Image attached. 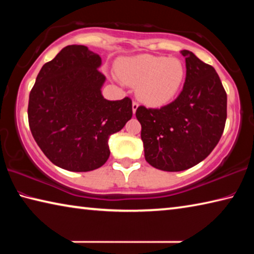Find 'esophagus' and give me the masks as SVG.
Segmentation results:
<instances>
[{"label":"esophagus","instance_id":"obj_1","mask_svg":"<svg viewBox=\"0 0 254 254\" xmlns=\"http://www.w3.org/2000/svg\"><path fill=\"white\" fill-rule=\"evenodd\" d=\"M137 107H139V104H137L136 102L133 101V102H132V111H133V114L135 113V111L137 110Z\"/></svg>","mask_w":254,"mask_h":254}]
</instances>
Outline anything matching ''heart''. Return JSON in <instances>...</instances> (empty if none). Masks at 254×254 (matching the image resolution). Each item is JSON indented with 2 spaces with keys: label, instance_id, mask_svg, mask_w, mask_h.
Segmentation results:
<instances>
[{
  "label": "heart",
  "instance_id": "b5f03b06",
  "mask_svg": "<svg viewBox=\"0 0 254 254\" xmlns=\"http://www.w3.org/2000/svg\"><path fill=\"white\" fill-rule=\"evenodd\" d=\"M117 69L123 81L137 85L140 100L152 106L173 100L185 79V66L177 58L139 55L120 59Z\"/></svg>",
  "mask_w": 254,
  "mask_h": 254
}]
</instances>
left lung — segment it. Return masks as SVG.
I'll return each instance as SVG.
<instances>
[{
	"label": "left lung",
	"instance_id": "obj_1",
	"mask_svg": "<svg viewBox=\"0 0 254 254\" xmlns=\"http://www.w3.org/2000/svg\"><path fill=\"white\" fill-rule=\"evenodd\" d=\"M186 79L178 97L160 109L139 106L144 157L154 168L183 171L203 161L220 141L227 96L214 68L188 50Z\"/></svg>",
	"mask_w": 254,
	"mask_h": 254
}]
</instances>
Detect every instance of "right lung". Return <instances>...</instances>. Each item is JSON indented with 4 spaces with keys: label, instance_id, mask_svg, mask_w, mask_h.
Returning a JSON list of instances; mask_svg holds the SVG:
<instances>
[{
    "label": "right lung",
    "instance_id": "add662e5",
    "mask_svg": "<svg viewBox=\"0 0 254 254\" xmlns=\"http://www.w3.org/2000/svg\"><path fill=\"white\" fill-rule=\"evenodd\" d=\"M101 64L87 47L67 46L42 66L30 92V130L45 156L63 169L100 168L110 157V135L132 118L131 98L103 97Z\"/></svg>",
    "mask_w": 254,
    "mask_h": 254
}]
</instances>
